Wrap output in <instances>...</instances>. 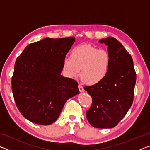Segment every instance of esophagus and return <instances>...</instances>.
Returning <instances> with one entry per match:
<instances>
[{
    "label": "esophagus",
    "instance_id": "34e87169",
    "mask_svg": "<svg viewBox=\"0 0 150 150\" xmlns=\"http://www.w3.org/2000/svg\"><path fill=\"white\" fill-rule=\"evenodd\" d=\"M78 87H79V90L80 92H83V91H84V88H83V86H81V85H79Z\"/></svg>",
    "mask_w": 150,
    "mask_h": 150
}]
</instances>
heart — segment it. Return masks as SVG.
Here are the masks:
<instances>
[{
	"mask_svg": "<svg viewBox=\"0 0 150 150\" xmlns=\"http://www.w3.org/2000/svg\"><path fill=\"white\" fill-rule=\"evenodd\" d=\"M71 57L63 59V69L68 76L75 77L81 70V77L87 84L102 81L110 71L112 57L108 51L83 44L75 47Z\"/></svg>",
	"mask_w": 150,
	"mask_h": 150,
	"instance_id": "1",
	"label": "heart"
}]
</instances>
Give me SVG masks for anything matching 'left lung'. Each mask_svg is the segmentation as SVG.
I'll list each match as a JSON object with an SVG mask.
<instances>
[{"instance_id":"left-lung-1","label":"left lung","mask_w":150,"mask_h":150,"mask_svg":"<svg viewBox=\"0 0 150 150\" xmlns=\"http://www.w3.org/2000/svg\"><path fill=\"white\" fill-rule=\"evenodd\" d=\"M99 43L107 45L112 63L102 81L84 87L92 97L86 117L95 128H110L117 125L132 105L136 74L130 54L117 40L108 37Z\"/></svg>"}]
</instances>
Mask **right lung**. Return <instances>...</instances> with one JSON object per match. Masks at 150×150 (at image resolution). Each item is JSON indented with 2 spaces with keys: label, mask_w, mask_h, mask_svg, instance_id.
<instances>
[{
  "label": "right lung",
  "mask_w": 150,
  "mask_h": 150,
  "mask_svg": "<svg viewBox=\"0 0 150 150\" xmlns=\"http://www.w3.org/2000/svg\"><path fill=\"white\" fill-rule=\"evenodd\" d=\"M74 37L46 38L28 45L17 57L12 91L20 113L27 120L49 125L57 120L65 103L79 93L78 83L61 75Z\"/></svg>",
  "instance_id": "1"
}]
</instances>
